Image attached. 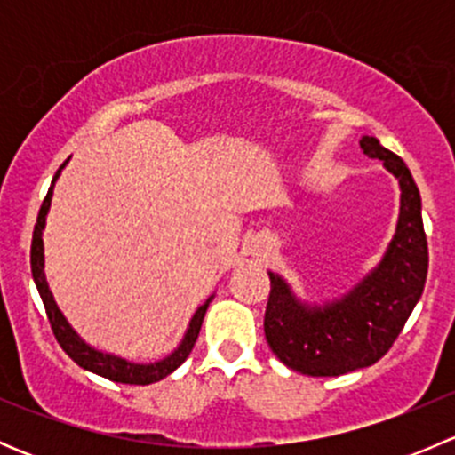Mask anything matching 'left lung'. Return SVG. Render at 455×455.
<instances>
[{
    "mask_svg": "<svg viewBox=\"0 0 455 455\" xmlns=\"http://www.w3.org/2000/svg\"><path fill=\"white\" fill-rule=\"evenodd\" d=\"M359 145L370 158L383 160L401 189L396 231L379 264L323 304L299 299L282 275L268 270L266 341L283 365L308 376H341L374 365L396 341L425 288L429 253L419 187L407 164L374 136H363Z\"/></svg>",
    "mask_w": 455,
    "mask_h": 455,
    "instance_id": "8db88e82",
    "label": "left lung"
}]
</instances>
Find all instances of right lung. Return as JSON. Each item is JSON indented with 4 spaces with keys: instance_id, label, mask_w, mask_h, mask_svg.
I'll return each mask as SVG.
<instances>
[{
    "instance_id": "add662e5",
    "label": "right lung",
    "mask_w": 455,
    "mask_h": 455,
    "mask_svg": "<svg viewBox=\"0 0 455 455\" xmlns=\"http://www.w3.org/2000/svg\"><path fill=\"white\" fill-rule=\"evenodd\" d=\"M68 160L61 164V167H59V172L54 173L52 185H50V189H48V196H45L44 204H41V209H39V215H36L35 233H32L30 268H32V279H35V283H36V291H39L41 301H44V306H45V315H48L50 325H52V332H54V337H57L59 346H61L63 350H66V355L70 356L76 365H81L84 370L94 371V374L103 376V379L116 380V383H127V385L156 383V380L164 379V376L172 374L173 370L180 368V365L187 361V356L191 355V350H194V346H196V339H198V334H200L202 319H204L206 308H209L213 295H211L209 299H206L204 304L196 310V315L191 316L189 328H187L185 337H182V341L178 343L176 350H173L172 355L164 356V359L154 361V363H134V361H127V359H123V356L109 355V352H103V350H96V347H92L90 343L84 341V339L79 337V332H76V330L68 323V319L63 316L61 310H59L57 301H54L52 292H50L48 279H45V273H44L45 218H48L50 202H52L54 182H57V178L61 176V169L66 167Z\"/></svg>"
}]
</instances>
